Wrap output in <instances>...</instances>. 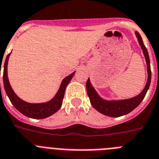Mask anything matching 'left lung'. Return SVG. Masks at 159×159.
Masks as SVG:
<instances>
[{
  "mask_svg": "<svg viewBox=\"0 0 159 159\" xmlns=\"http://www.w3.org/2000/svg\"><path fill=\"white\" fill-rule=\"evenodd\" d=\"M135 34L137 38L138 43L143 50V53L145 61H146L147 70H148V80H147L146 85L144 87L143 90L141 91V93H139L138 95L135 96V97L128 98V99L107 100L102 98L99 94H98L90 81V78H88L87 84H86L87 95L90 98L91 104L97 111L106 115V116H111V117H118V116H121L129 113L140 104L149 89L151 80L149 55H148V49L143 45L142 38L139 34V32L135 31Z\"/></svg>",
  "mask_w": 159,
  "mask_h": 159,
  "instance_id": "left-lung-1",
  "label": "left lung"
}]
</instances>
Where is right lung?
Masks as SVG:
<instances>
[{
  "label": "right lung",
  "mask_w": 159,
  "mask_h": 159,
  "mask_svg": "<svg viewBox=\"0 0 159 159\" xmlns=\"http://www.w3.org/2000/svg\"><path fill=\"white\" fill-rule=\"evenodd\" d=\"M10 55H11V53L8 54V56L6 57V59H5V61H4L3 82H4V87L5 92H6L8 98L11 101V104L14 106V107L27 117L34 119L46 118V117H49V116L57 112L62 106L66 87L69 84L72 77L74 76L75 72H73L72 74H70L69 75L64 79L61 85H60L57 92L56 93L54 97L51 100L42 103L27 102L23 101L20 97H18L10 85L8 77V62Z\"/></svg>",
  "instance_id": "right-lung-1"
}]
</instances>
